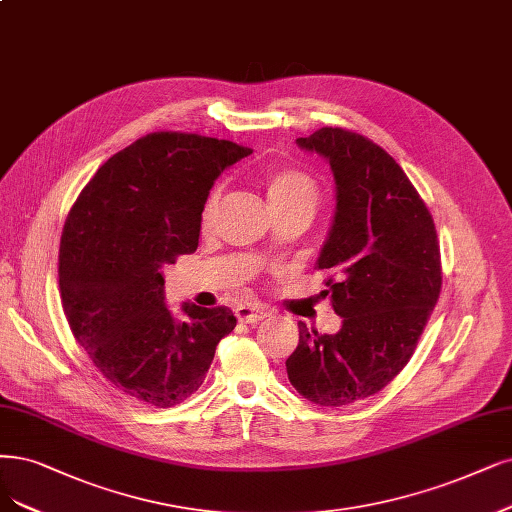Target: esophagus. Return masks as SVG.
Returning <instances> with one entry per match:
<instances>
[{"mask_svg":"<svg viewBox=\"0 0 512 512\" xmlns=\"http://www.w3.org/2000/svg\"><path fill=\"white\" fill-rule=\"evenodd\" d=\"M270 314H272L270 308L259 306V304H240L236 308V318L240 320V323H249V325L259 323V320L268 318Z\"/></svg>","mask_w":512,"mask_h":512,"instance_id":"esophagus-1","label":"esophagus"}]
</instances>
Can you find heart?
Wrapping results in <instances>:
<instances>
[{"label": "heart", "instance_id": "obj_1", "mask_svg": "<svg viewBox=\"0 0 512 512\" xmlns=\"http://www.w3.org/2000/svg\"><path fill=\"white\" fill-rule=\"evenodd\" d=\"M266 194L272 208L293 206V204H316L318 187L316 181L299 168H274L266 179ZM219 192H213L206 198L202 208V223L208 225L217 208Z\"/></svg>", "mask_w": 512, "mask_h": 512}]
</instances>
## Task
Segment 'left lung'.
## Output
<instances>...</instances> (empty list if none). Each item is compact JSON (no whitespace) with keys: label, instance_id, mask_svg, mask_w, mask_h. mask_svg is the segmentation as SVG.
<instances>
[{"label":"left lung","instance_id":"8db88e82","mask_svg":"<svg viewBox=\"0 0 512 512\" xmlns=\"http://www.w3.org/2000/svg\"><path fill=\"white\" fill-rule=\"evenodd\" d=\"M297 145L333 170L335 213L316 268L331 274L325 295L342 329L323 335L299 323L287 373L304 399L342 407L409 363L441 293V251L418 189L380 145L331 126Z\"/></svg>","mask_w":512,"mask_h":512}]
</instances>
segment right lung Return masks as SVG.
I'll use <instances>...</instances> for the list:
<instances>
[{"label":"right lung","mask_w":512,"mask_h":512,"mask_svg":"<svg viewBox=\"0 0 512 512\" xmlns=\"http://www.w3.org/2000/svg\"><path fill=\"white\" fill-rule=\"evenodd\" d=\"M249 147L187 132H151L111 156L67 215L59 287L73 337L132 399L173 407L204 382L230 308H166V263L198 249L215 179Z\"/></svg>","instance_id":"right-lung-1"}]
</instances>
